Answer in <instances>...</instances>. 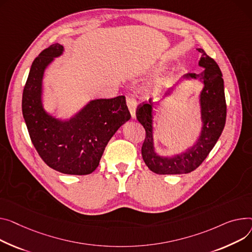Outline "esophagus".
<instances>
[{
    "label": "esophagus",
    "instance_id": "esophagus-1",
    "mask_svg": "<svg viewBox=\"0 0 252 252\" xmlns=\"http://www.w3.org/2000/svg\"><path fill=\"white\" fill-rule=\"evenodd\" d=\"M126 105L129 109L131 117H135L136 116V109H137V105H138L137 100L135 98L130 97V96H126Z\"/></svg>",
    "mask_w": 252,
    "mask_h": 252
}]
</instances>
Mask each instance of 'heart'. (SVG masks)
Listing matches in <instances>:
<instances>
[{
    "label": "heart",
    "mask_w": 252,
    "mask_h": 252,
    "mask_svg": "<svg viewBox=\"0 0 252 252\" xmlns=\"http://www.w3.org/2000/svg\"><path fill=\"white\" fill-rule=\"evenodd\" d=\"M154 91H155V92H156V93H158V92H159V91H160V89H159V88H158V87H157V86H156V87H155V89H154Z\"/></svg>",
    "instance_id": "b5f03b06"
}]
</instances>
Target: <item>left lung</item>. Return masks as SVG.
<instances>
[{"label": "left lung", "instance_id": "1", "mask_svg": "<svg viewBox=\"0 0 252 252\" xmlns=\"http://www.w3.org/2000/svg\"><path fill=\"white\" fill-rule=\"evenodd\" d=\"M202 54L198 64L205 68L199 73H189L186 78H199L204 80V89L200 93L203 129L193 147L186 153L173 158L158 156L153 147L152 104L141 103L136 110L139 123L144 126L146 136L142 146V156L151 171L157 174H183L195 170L208 157L212 149L219 140L226 123L227 105L224 92V80L218 63L210 58L205 50L197 48ZM172 88L168 90L171 93Z\"/></svg>", "mask_w": 252, "mask_h": 252}]
</instances>
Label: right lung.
<instances>
[{
    "instance_id": "1",
    "label": "right lung",
    "mask_w": 252,
    "mask_h": 252,
    "mask_svg": "<svg viewBox=\"0 0 252 252\" xmlns=\"http://www.w3.org/2000/svg\"><path fill=\"white\" fill-rule=\"evenodd\" d=\"M63 46H48L33 61L22 95V113L31 142L44 163L72 175L92 173L104 149L130 113L125 96L97 99L69 122L46 114L41 104V82L46 65L61 56Z\"/></svg>"
}]
</instances>
